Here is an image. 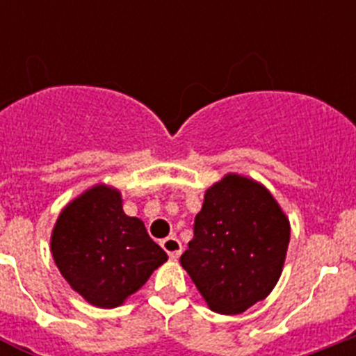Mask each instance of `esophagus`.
I'll list each match as a JSON object with an SVG mask.
<instances>
[{
	"label": "esophagus",
	"mask_w": 356,
	"mask_h": 356,
	"mask_svg": "<svg viewBox=\"0 0 356 356\" xmlns=\"http://www.w3.org/2000/svg\"><path fill=\"white\" fill-rule=\"evenodd\" d=\"M162 248L171 260H176L181 254V242L176 237H168L165 241H162Z\"/></svg>",
	"instance_id": "esophagus-1"
}]
</instances>
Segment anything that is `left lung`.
Listing matches in <instances>:
<instances>
[{"label":"left lung","mask_w":356,"mask_h":356,"mask_svg":"<svg viewBox=\"0 0 356 356\" xmlns=\"http://www.w3.org/2000/svg\"><path fill=\"white\" fill-rule=\"evenodd\" d=\"M289 238L291 225L273 194L229 172L205 193L180 262L210 310L235 316L275 289Z\"/></svg>","instance_id":"left-lung-1"}]
</instances>
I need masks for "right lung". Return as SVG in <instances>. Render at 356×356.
Here are the masks:
<instances>
[{
  "label": "right lung",
  "instance_id": "1",
  "mask_svg": "<svg viewBox=\"0 0 356 356\" xmlns=\"http://www.w3.org/2000/svg\"><path fill=\"white\" fill-rule=\"evenodd\" d=\"M51 254L72 291L99 308L124 303L168 260L144 222L124 213L121 193L105 184L64 207L53 228Z\"/></svg>",
  "mask_w": 356,
  "mask_h": 356
}]
</instances>
